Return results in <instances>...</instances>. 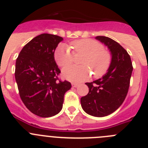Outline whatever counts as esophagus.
<instances>
[{"mask_svg": "<svg viewBox=\"0 0 148 148\" xmlns=\"http://www.w3.org/2000/svg\"><path fill=\"white\" fill-rule=\"evenodd\" d=\"M72 86H73V87H78V84L73 83V84H72Z\"/></svg>", "mask_w": 148, "mask_h": 148, "instance_id": "34e87169", "label": "esophagus"}]
</instances>
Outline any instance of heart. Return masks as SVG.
I'll use <instances>...</instances> for the list:
<instances>
[{"label":"heart","instance_id":"obj_1","mask_svg":"<svg viewBox=\"0 0 148 148\" xmlns=\"http://www.w3.org/2000/svg\"><path fill=\"white\" fill-rule=\"evenodd\" d=\"M72 47L75 53H84L85 56L81 62L84 66H69L62 70L63 77L66 80L81 82L87 79L90 74L88 66L94 76L97 78L104 75L108 70L112 56L110 52L104 49L100 42L93 39H81L73 41ZM54 57L57 64L64 67L73 62V53L66 44H61L56 48Z\"/></svg>","mask_w":148,"mask_h":148}]
</instances>
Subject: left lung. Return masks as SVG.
Instances as JSON below:
<instances>
[{
	"label": "left lung",
	"mask_w": 148,
	"mask_h": 148,
	"mask_svg": "<svg viewBox=\"0 0 148 148\" xmlns=\"http://www.w3.org/2000/svg\"><path fill=\"white\" fill-rule=\"evenodd\" d=\"M95 39L108 47L112 59L107 73L91 83L87 95L81 99L84 111L90 116L104 117L113 113L125 101L130 86L133 66L127 52L119 43L105 36Z\"/></svg>",
	"instance_id": "8db88e82"
}]
</instances>
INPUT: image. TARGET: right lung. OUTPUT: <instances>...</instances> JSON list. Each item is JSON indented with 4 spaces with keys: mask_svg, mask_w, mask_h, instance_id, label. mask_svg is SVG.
Segmentation results:
<instances>
[{
    "mask_svg": "<svg viewBox=\"0 0 148 148\" xmlns=\"http://www.w3.org/2000/svg\"><path fill=\"white\" fill-rule=\"evenodd\" d=\"M63 38L43 33L27 43L18 55L15 77L20 97L27 109L43 118L56 116L61 110L69 82H58L61 71L54 53Z\"/></svg>",
    "mask_w": 148,
    "mask_h": 148,
    "instance_id": "right-lung-1",
    "label": "right lung"
}]
</instances>
